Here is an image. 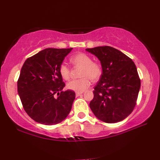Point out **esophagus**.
Segmentation results:
<instances>
[{
  "mask_svg": "<svg viewBox=\"0 0 160 160\" xmlns=\"http://www.w3.org/2000/svg\"><path fill=\"white\" fill-rule=\"evenodd\" d=\"M83 94V92H76V96L77 97H78V96H80L81 95H82Z\"/></svg>",
  "mask_w": 160,
  "mask_h": 160,
  "instance_id": "esophagus-1",
  "label": "esophagus"
}]
</instances>
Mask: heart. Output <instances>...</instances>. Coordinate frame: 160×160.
I'll use <instances>...</instances> for the list:
<instances>
[{"label":"heart","mask_w":160,"mask_h":160,"mask_svg":"<svg viewBox=\"0 0 160 160\" xmlns=\"http://www.w3.org/2000/svg\"><path fill=\"white\" fill-rule=\"evenodd\" d=\"M70 62L74 67L81 68V79H74L68 83V89L77 92H83L90 85V80L95 82L99 79L102 74V66L100 62L92 61L91 56L85 53H78L70 58ZM58 72L65 80L70 77V69L64 63L60 65Z\"/></svg>","instance_id":"heart-1"}]
</instances>
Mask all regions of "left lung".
I'll return each instance as SVG.
<instances>
[{"instance_id": "obj_1", "label": "left lung", "mask_w": 160, "mask_h": 160, "mask_svg": "<svg viewBox=\"0 0 160 160\" xmlns=\"http://www.w3.org/2000/svg\"><path fill=\"white\" fill-rule=\"evenodd\" d=\"M100 61L102 74L95 86L90 107L107 123L126 118L136 106L141 80L134 62L115 48L104 46L86 49Z\"/></svg>"}]
</instances>
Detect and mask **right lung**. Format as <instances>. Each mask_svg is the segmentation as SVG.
I'll return each instance as SVG.
<instances>
[{
	"mask_svg": "<svg viewBox=\"0 0 160 160\" xmlns=\"http://www.w3.org/2000/svg\"><path fill=\"white\" fill-rule=\"evenodd\" d=\"M72 50L48 48L24 62L17 81L18 94L23 109L35 121L56 125L70 113L76 95L72 90H62L65 84L58 68Z\"/></svg>",
	"mask_w": 160,
	"mask_h": 160,
	"instance_id": "right-lung-1",
	"label": "right lung"
}]
</instances>
